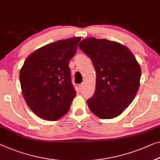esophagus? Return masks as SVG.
<instances>
[{
  "mask_svg": "<svg viewBox=\"0 0 160 160\" xmlns=\"http://www.w3.org/2000/svg\"><path fill=\"white\" fill-rule=\"evenodd\" d=\"M83 86H84V83H80L79 85H78V87H79V88L80 89H82V88H83Z\"/></svg>",
  "mask_w": 160,
  "mask_h": 160,
  "instance_id": "34e87169",
  "label": "esophagus"
}]
</instances>
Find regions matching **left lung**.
I'll use <instances>...</instances> for the list:
<instances>
[{
  "label": "left lung",
  "mask_w": 160,
  "mask_h": 160,
  "mask_svg": "<svg viewBox=\"0 0 160 160\" xmlns=\"http://www.w3.org/2000/svg\"><path fill=\"white\" fill-rule=\"evenodd\" d=\"M92 60L96 89L87 100L89 109L100 119H112L127 108L139 87L141 68L129 49L107 39L87 38L78 44Z\"/></svg>",
  "instance_id": "obj_1"
}]
</instances>
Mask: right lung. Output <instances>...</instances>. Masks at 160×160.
I'll return each mask as SVG.
<instances>
[{
    "instance_id": "right-lung-1",
    "label": "right lung",
    "mask_w": 160,
    "mask_h": 160,
    "mask_svg": "<svg viewBox=\"0 0 160 160\" xmlns=\"http://www.w3.org/2000/svg\"><path fill=\"white\" fill-rule=\"evenodd\" d=\"M80 37L49 43L28 56L20 71L24 99L39 117L56 121L68 112L75 97L69 65Z\"/></svg>"
}]
</instances>
